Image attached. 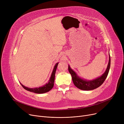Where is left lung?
Segmentation results:
<instances>
[{"label":"left lung","instance_id":"8db88e82","mask_svg":"<svg viewBox=\"0 0 124 124\" xmlns=\"http://www.w3.org/2000/svg\"><path fill=\"white\" fill-rule=\"evenodd\" d=\"M110 65V57L109 53V60L107 68L104 73L101 76L93 80H86L80 78L68 65L69 72L72 76L73 82L78 88L83 90H91L100 86L106 80L108 75Z\"/></svg>","mask_w":124,"mask_h":124}]
</instances>
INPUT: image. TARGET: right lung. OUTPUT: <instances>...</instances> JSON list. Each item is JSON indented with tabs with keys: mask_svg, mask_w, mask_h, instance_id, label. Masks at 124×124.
<instances>
[{
	"mask_svg": "<svg viewBox=\"0 0 124 124\" xmlns=\"http://www.w3.org/2000/svg\"><path fill=\"white\" fill-rule=\"evenodd\" d=\"M58 62L55 65V66L54 67V69L53 70V71H52V73L51 74V77L50 78V79L49 80L48 82L45 84V85H43L42 86H40L39 87H35V88H29L28 87H26L24 85H23V84L21 83L22 86L24 88L25 90H27L28 91H29V92H32V93H39V94H41V93H47L49 91L53 88L54 86V80H55V73H56V71L57 68V66L58 65Z\"/></svg>",
	"mask_w": 124,
	"mask_h": 124,
	"instance_id": "obj_1",
	"label": "right lung"
}]
</instances>
